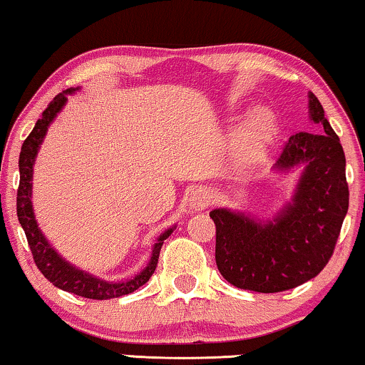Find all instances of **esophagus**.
I'll use <instances>...</instances> for the list:
<instances>
[{"label": "esophagus", "instance_id": "34e87169", "mask_svg": "<svg viewBox=\"0 0 365 365\" xmlns=\"http://www.w3.org/2000/svg\"><path fill=\"white\" fill-rule=\"evenodd\" d=\"M212 202H214V197H212L210 192L195 190V193H193V197L190 200V205L195 210H202V209H205V207H209Z\"/></svg>", "mask_w": 365, "mask_h": 365}]
</instances>
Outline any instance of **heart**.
I'll return each instance as SVG.
<instances>
[{"instance_id": "b5f03b06", "label": "heart", "mask_w": 365, "mask_h": 365, "mask_svg": "<svg viewBox=\"0 0 365 365\" xmlns=\"http://www.w3.org/2000/svg\"><path fill=\"white\" fill-rule=\"evenodd\" d=\"M274 135L273 118L266 110H257L249 119L239 140V156L244 163L256 165L264 158L267 146Z\"/></svg>"}]
</instances>
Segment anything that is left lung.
Returning <instances> with one entry per match:
<instances>
[{"mask_svg":"<svg viewBox=\"0 0 365 365\" xmlns=\"http://www.w3.org/2000/svg\"><path fill=\"white\" fill-rule=\"evenodd\" d=\"M310 119L322 133L289 136L274 168L303 167L292 202L269 220L215 209V262L230 284L278 293L315 278L330 261L349 210L345 155L315 94H308Z\"/></svg>","mask_w":365,"mask_h":365,"instance_id":"obj_1","label":"left lung"}]
</instances>
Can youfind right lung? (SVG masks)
Wrapping results in <instances>:
<instances>
[{
  "instance_id": "right-lung-1",
  "label": "right lung",
  "mask_w": 365,
  "mask_h": 365,
  "mask_svg": "<svg viewBox=\"0 0 365 365\" xmlns=\"http://www.w3.org/2000/svg\"><path fill=\"white\" fill-rule=\"evenodd\" d=\"M76 89H67L60 92L58 96H55L52 103L48 104V108L41 113V118L36 121L35 128L31 129V133L23 141L20 161H18V167H20V185H18L16 193V214L18 220H20L23 230L26 234V241L31 249V255H34V261L36 267L40 269V273L47 278L50 283L57 288L63 289V292L73 293L77 297H84L91 299H109V298H118L123 294H129L136 292L140 286H143L151 278V274L155 273L156 264H158L160 257V249L163 246V241L170 234L173 232L175 227H170L165 230L163 234L158 237V241L155 242L153 255L148 266L141 271L140 274H136L135 278L128 281H103L96 276L84 271L73 267L71 262H67L63 257L58 256V252L50 246V242L45 239L41 230L38 229V224L35 220L34 207H31V178H34V163L38 153V148L43 141L45 135H47V129L50 123L53 121L55 116L60 113V109L63 108V104L67 103V94H72Z\"/></svg>"
}]
</instances>
